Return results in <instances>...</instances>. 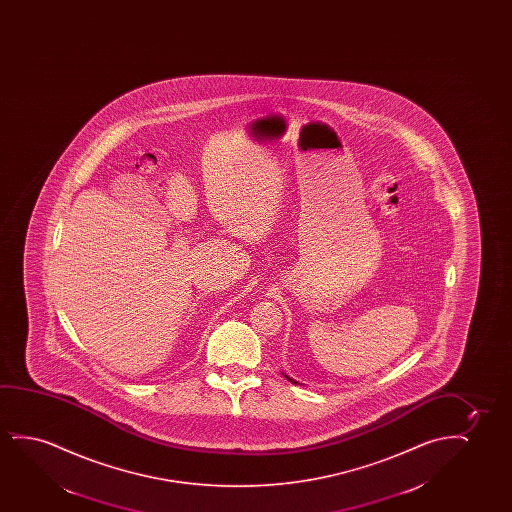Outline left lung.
I'll use <instances>...</instances> for the list:
<instances>
[{
	"instance_id": "1",
	"label": "left lung",
	"mask_w": 512,
	"mask_h": 512,
	"mask_svg": "<svg viewBox=\"0 0 512 512\" xmlns=\"http://www.w3.org/2000/svg\"><path fill=\"white\" fill-rule=\"evenodd\" d=\"M283 376H285V378H287V381H290V383H294V385H302V383H299V381H295L294 378H290V376H288V374H285V372H283Z\"/></svg>"
}]
</instances>
